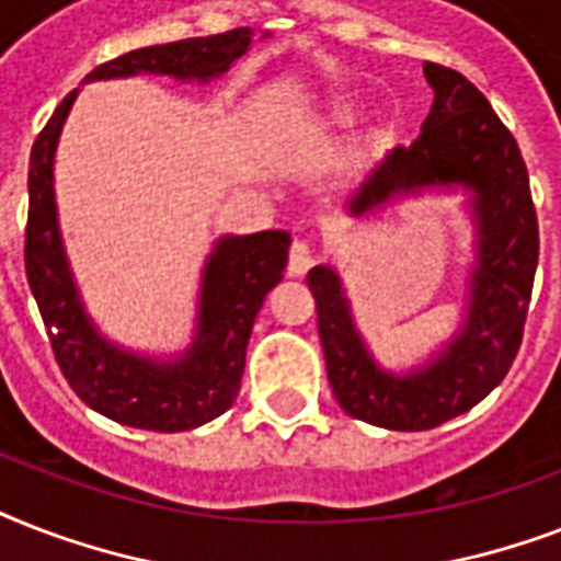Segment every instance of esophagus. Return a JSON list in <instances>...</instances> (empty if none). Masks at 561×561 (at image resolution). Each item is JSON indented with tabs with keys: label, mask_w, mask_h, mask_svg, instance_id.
Returning <instances> with one entry per match:
<instances>
[{
	"label": "esophagus",
	"mask_w": 561,
	"mask_h": 561,
	"mask_svg": "<svg viewBox=\"0 0 561 561\" xmlns=\"http://www.w3.org/2000/svg\"><path fill=\"white\" fill-rule=\"evenodd\" d=\"M311 264H314V250H311V244L308 241H294L288 255L290 276H302V273L311 271Z\"/></svg>",
	"instance_id": "esophagus-1"
}]
</instances>
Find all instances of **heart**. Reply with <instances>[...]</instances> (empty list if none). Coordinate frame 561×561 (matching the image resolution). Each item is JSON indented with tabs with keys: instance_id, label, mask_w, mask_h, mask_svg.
<instances>
[{
	"instance_id": "obj_1",
	"label": "heart",
	"mask_w": 561,
	"mask_h": 561,
	"mask_svg": "<svg viewBox=\"0 0 561 561\" xmlns=\"http://www.w3.org/2000/svg\"><path fill=\"white\" fill-rule=\"evenodd\" d=\"M352 113H355V107H352L350 101H341V104L329 107V113L320 118V125H346L352 118Z\"/></svg>"
}]
</instances>
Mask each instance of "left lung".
I'll return each mask as SVG.
<instances>
[{
  "label": "left lung",
  "instance_id": "left-lung-1",
  "mask_svg": "<svg viewBox=\"0 0 561 561\" xmlns=\"http://www.w3.org/2000/svg\"><path fill=\"white\" fill-rule=\"evenodd\" d=\"M434 104L416 142L392 148L350 201L355 218L401 192L466 186L474 192L478 264L469 314L422 369L392 375L360 341L350 299L332 267H311L317 329L334 399L350 416L390 431H431L486 399L513 367L539 264V218L515 136L486 95L448 66L425 64Z\"/></svg>",
  "mask_w": 561,
  "mask_h": 561
}]
</instances>
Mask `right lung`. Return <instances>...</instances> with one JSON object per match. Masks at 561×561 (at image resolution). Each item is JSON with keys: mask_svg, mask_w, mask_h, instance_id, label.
Wrapping results in <instances>:
<instances>
[{"mask_svg": "<svg viewBox=\"0 0 561 561\" xmlns=\"http://www.w3.org/2000/svg\"><path fill=\"white\" fill-rule=\"evenodd\" d=\"M250 39V28H232L215 37L136 48L95 66L83 83L139 72L209 81L244 55ZM75 95L78 90L57 104L31 148L25 227V276L31 294L46 323L57 367L83 404L118 425L165 434L192 431L232 408L255 314L267 290H273L285 273L290 236L285 229H267L255 236L220 238L203 267L197 334L192 350L183 352L180 360L160 364L104 341L83 311L57 227L51 162Z\"/></svg>", "mask_w": 561, "mask_h": 561, "instance_id": "1", "label": "right lung"}]
</instances>
